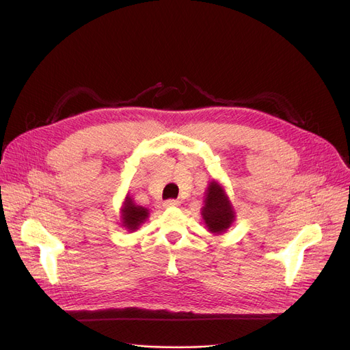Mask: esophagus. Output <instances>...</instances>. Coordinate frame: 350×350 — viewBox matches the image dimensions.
I'll return each instance as SVG.
<instances>
[{
    "mask_svg": "<svg viewBox=\"0 0 350 350\" xmlns=\"http://www.w3.org/2000/svg\"><path fill=\"white\" fill-rule=\"evenodd\" d=\"M176 206H179V201L178 200H166L165 203H163V207H166V208L176 207Z\"/></svg>",
    "mask_w": 350,
    "mask_h": 350,
    "instance_id": "1",
    "label": "esophagus"
}]
</instances>
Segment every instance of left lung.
Listing matches in <instances>:
<instances>
[{"mask_svg":"<svg viewBox=\"0 0 350 350\" xmlns=\"http://www.w3.org/2000/svg\"><path fill=\"white\" fill-rule=\"evenodd\" d=\"M203 207V219L210 232L220 234L226 230L234 221V211L229 201L216 183H211L207 188V196Z\"/></svg>","mask_w":350,"mask_h":350,"instance_id":"8db88e82","label":"left lung"}]
</instances>
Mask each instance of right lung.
Listing matches in <instances>:
<instances>
[{"label":"right lung","mask_w":350,"mask_h":350,"mask_svg":"<svg viewBox=\"0 0 350 350\" xmlns=\"http://www.w3.org/2000/svg\"><path fill=\"white\" fill-rule=\"evenodd\" d=\"M147 210L142 206H135L130 198L125 200V206L122 208V224L126 229L134 230L140 226V224L147 217Z\"/></svg>","instance_id":"add662e5"}]
</instances>
